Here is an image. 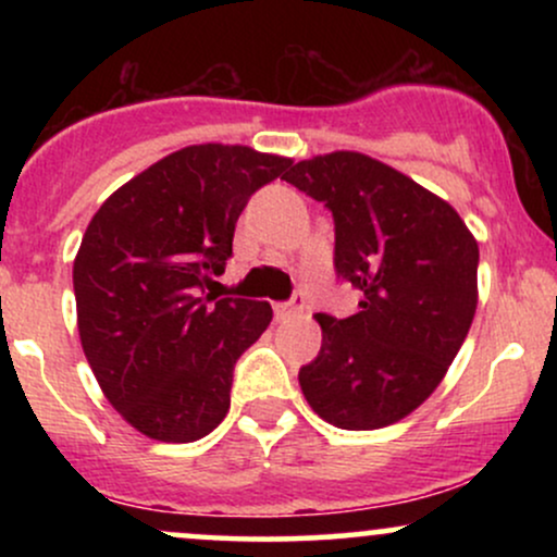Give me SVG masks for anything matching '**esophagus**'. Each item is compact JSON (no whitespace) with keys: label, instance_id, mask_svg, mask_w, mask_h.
I'll return each instance as SVG.
<instances>
[{"label":"esophagus","instance_id":"esophagus-1","mask_svg":"<svg viewBox=\"0 0 557 557\" xmlns=\"http://www.w3.org/2000/svg\"><path fill=\"white\" fill-rule=\"evenodd\" d=\"M304 309H306L304 298L296 296L293 300H287V304H274V317H277V319H290V317L304 314Z\"/></svg>","mask_w":557,"mask_h":557}]
</instances>
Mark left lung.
I'll return each mask as SVG.
<instances>
[{
    "instance_id": "obj_1",
    "label": "left lung",
    "mask_w": 557,
    "mask_h": 557,
    "mask_svg": "<svg viewBox=\"0 0 557 557\" xmlns=\"http://www.w3.org/2000/svg\"><path fill=\"white\" fill-rule=\"evenodd\" d=\"M283 181L335 216V270L359 311L317 314L322 350L298 372L306 400L341 430H380L437 389L476 314L479 243L424 185L361 151L293 164Z\"/></svg>"
}]
</instances>
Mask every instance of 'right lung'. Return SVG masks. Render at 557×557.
I'll list each match as a JSON object with an SVG mask.
<instances>
[{
  "label": "right lung",
  "mask_w": 557,
  "mask_h": 557,
  "mask_svg": "<svg viewBox=\"0 0 557 557\" xmlns=\"http://www.w3.org/2000/svg\"><path fill=\"white\" fill-rule=\"evenodd\" d=\"M293 159L198 144L138 172L91 216L73 261L78 335L104 398L159 443H194L227 417L233 367L270 327L267 300L203 296L235 222Z\"/></svg>",
  "instance_id": "1"
}]
</instances>
